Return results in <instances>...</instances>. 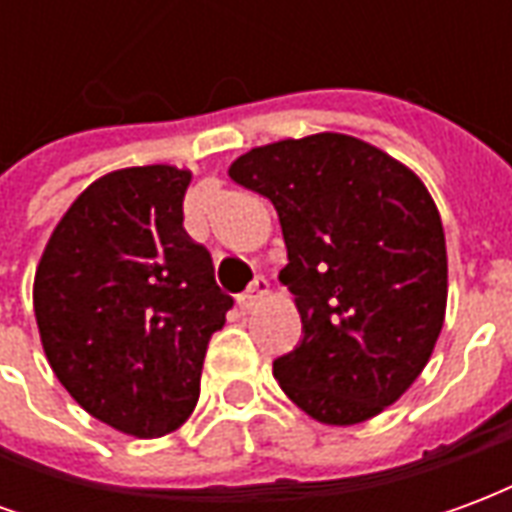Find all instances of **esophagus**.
I'll use <instances>...</instances> for the list:
<instances>
[{
  "instance_id": "34e87169",
  "label": "esophagus",
  "mask_w": 512,
  "mask_h": 512,
  "mask_svg": "<svg viewBox=\"0 0 512 512\" xmlns=\"http://www.w3.org/2000/svg\"><path fill=\"white\" fill-rule=\"evenodd\" d=\"M268 296V282L266 277H255L252 279V285L238 296V304H241V310H252L257 301H263Z\"/></svg>"
}]
</instances>
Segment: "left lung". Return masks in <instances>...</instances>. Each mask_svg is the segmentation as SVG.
Returning a JSON list of instances; mask_svg holds the SVG:
<instances>
[{"mask_svg":"<svg viewBox=\"0 0 512 512\" xmlns=\"http://www.w3.org/2000/svg\"><path fill=\"white\" fill-rule=\"evenodd\" d=\"M230 178L277 208L301 343L274 362L282 392L323 425L392 406L428 365L447 310L436 202L397 158L348 134L252 147Z\"/></svg>","mask_w":512,"mask_h":512,"instance_id":"8db88e82","label":"left lung"}]
</instances>
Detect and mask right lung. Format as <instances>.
<instances>
[{"label": "right lung", "instance_id": "obj_1", "mask_svg": "<svg viewBox=\"0 0 512 512\" xmlns=\"http://www.w3.org/2000/svg\"><path fill=\"white\" fill-rule=\"evenodd\" d=\"M189 169L109 172L73 200L35 271V318L79 406L136 439L180 428L233 299L183 230Z\"/></svg>", "mask_w": 512, "mask_h": 512}]
</instances>
